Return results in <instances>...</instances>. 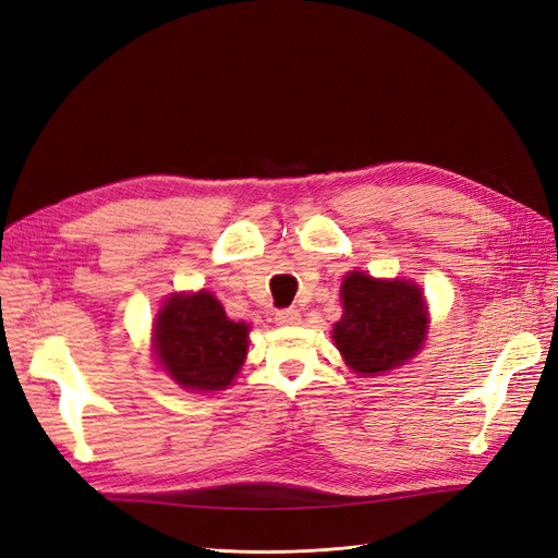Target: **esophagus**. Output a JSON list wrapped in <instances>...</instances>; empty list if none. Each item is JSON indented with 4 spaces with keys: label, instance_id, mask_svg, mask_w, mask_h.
<instances>
[{
    "label": "esophagus",
    "instance_id": "1",
    "mask_svg": "<svg viewBox=\"0 0 558 558\" xmlns=\"http://www.w3.org/2000/svg\"><path fill=\"white\" fill-rule=\"evenodd\" d=\"M275 320H277V326H295V324H300V312L298 310H279L277 314H275Z\"/></svg>",
    "mask_w": 558,
    "mask_h": 558
}]
</instances>
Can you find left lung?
<instances>
[{"label": "left lung", "mask_w": 558, "mask_h": 558, "mask_svg": "<svg viewBox=\"0 0 558 558\" xmlns=\"http://www.w3.org/2000/svg\"><path fill=\"white\" fill-rule=\"evenodd\" d=\"M344 314L332 340L351 373L375 377L408 363L428 332V307L416 283L349 272L342 281Z\"/></svg>", "instance_id": "obj_1"}]
</instances>
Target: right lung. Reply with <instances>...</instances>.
<instances>
[{"instance_id": "add662e5", "label": "right lung", "mask_w": 558, "mask_h": 558, "mask_svg": "<svg viewBox=\"0 0 558 558\" xmlns=\"http://www.w3.org/2000/svg\"><path fill=\"white\" fill-rule=\"evenodd\" d=\"M248 349V326L230 320L209 291L167 298L154 324V353L185 391H223Z\"/></svg>"}]
</instances>
